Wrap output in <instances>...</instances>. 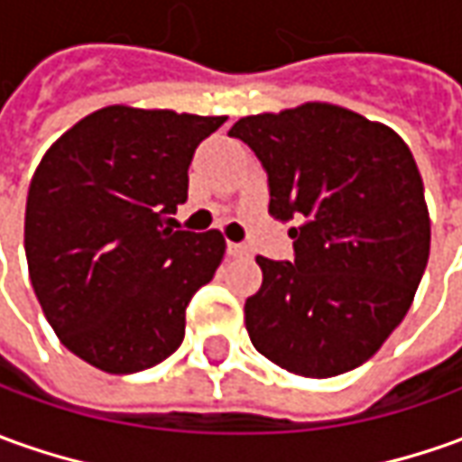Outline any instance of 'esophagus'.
I'll use <instances>...</instances> for the list:
<instances>
[{
  "label": "esophagus",
  "mask_w": 462,
  "mask_h": 462,
  "mask_svg": "<svg viewBox=\"0 0 462 462\" xmlns=\"http://www.w3.org/2000/svg\"><path fill=\"white\" fill-rule=\"evenodd\" d=\"M227 255L230 257H250V250H247V245L227 243Z\"/></svg>",
  "instance_id": "34e87169"
}]
</instances>
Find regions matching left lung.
Returning a JSON list of instances; mask_svg holds the SVG:
<instances>
[{"label": "left lung", "instance_id": "obj_1", "mask_svg": "<svg viewBox=\"0 0 462 462\" xmlns=\"http://www.w3.org/2000/svg\"><path fill=\"white\" fill-rule=\"evenodd\" d=\"M268 171L271 212L296 222L293 263L257 255L245 326L263 356L326 379L372 359L402 323L430 257L425 187L389 125L331 103L245 116L230 128Z\"/></svg>", "mask_w": 462, "mask_h": 462}]
</instances>
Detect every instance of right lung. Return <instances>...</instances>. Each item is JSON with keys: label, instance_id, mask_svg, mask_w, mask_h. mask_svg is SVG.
Listing matches in <instances>:
<instances>
[{"label": "right lung", "instance_id": "add662e5", "mask_svg": "<svg viewBox=\"0 0 462 462\" xmlns=\"http://www.w3.org/2000/svg\"><path fill=\"white\" fill-rule=\"evenodd\" d=\"M227 116L106 106L65 131L34 171L24 253L58 338L108 374L179 349L191 296L215 278L222 232L174 230L197 146Z\"/></svg>", "mask_w": 462, "mask_h": 462}]
</instances>
